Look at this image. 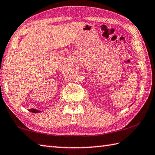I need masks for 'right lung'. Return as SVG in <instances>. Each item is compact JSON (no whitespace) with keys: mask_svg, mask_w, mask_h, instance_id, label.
Listing matches in <instances>:
<instances>
[{"mask_svg":"<svg viewBox=\"0 0 155 155\" xmlns=\"http://www.w3.org/2000/svg\"><path fill=\"white\" fill-rule=\"evenodd\" d=\"M29 111L32 112H34V113H38V112H41L40 110H36V109H35V108L29 109Z\"/></svg>","mask_w":155,"mask_h":155,"instance_id":"right-lung-1","label":"right lung"}]
</instances>
